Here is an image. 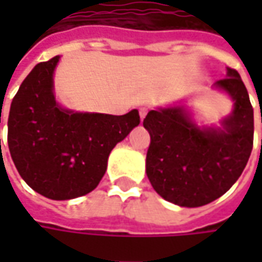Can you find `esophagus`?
I'll list each match as a JSON object with an SVG mask.
<instances>
[{"mask_svg": "<svg viewBox=\"0 0 262 262\" xmlns=\"http://www.w3.org/2000/svg\"><path fill=\"white\" fill-rule=\"evenodd\" d=\"M146 115H147V107H141V109H140V118H141V121L146 118Z\"/></svg>", "mask_w": 262, "mask_h": 262, "instance_id": "obj_1", "label": "esophagus"}]
</instances>
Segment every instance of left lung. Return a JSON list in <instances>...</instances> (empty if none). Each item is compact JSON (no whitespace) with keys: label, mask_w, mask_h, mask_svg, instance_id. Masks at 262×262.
<instances>
[{"label":"left lung","mask_w":262,"mask_h":262,"mask_svg":"<svg viewBox=\"0 0 262 262\" xmlns=\"http://www.w3.org/2000/svg\"><path fill=\"white\" fill-rule=\"evenodd\" d=\"M214 87L233 100L222 126H198L182 105L150 111L143 122L150 134L147 178L159 195L176 206L201 207L223 195L252 151L254 109L239 73L227 68Z\"/></svg>","instance_id":"1"}]
</instances>
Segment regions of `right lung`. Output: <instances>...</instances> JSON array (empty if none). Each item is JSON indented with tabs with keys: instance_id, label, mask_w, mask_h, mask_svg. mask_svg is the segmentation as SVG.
Returning a JSON list of instances; mask_svg holds the SVG:
<instances>
[{
	"instance_id": "add662e5",
	"label": "right lung",
	"mask_w": 262,
	"mask_h": 262,
	"mask_svg": "<svg viewBox=\"0 0 262 262\" xmlns=\"http://www.w3.org/2000/svg\"><path fill=\"white\" fill-rule=\"evenodd\" d=\"M59 56L30 71L8 115V148L25 182L51 200L86 195L99 185L112 148L140 124L125 115L70 111L56 102L54 71ZM1 122V114H0Z\"/></svg>"
}]
</instances>
